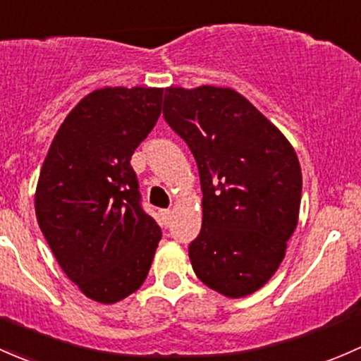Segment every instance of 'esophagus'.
I'll use <instances>...</instances> for the list:
<instances>
[{
	"label": "esophagus",
	"mask_w": 361,
	"mask_h": 361,
	"mask_svg": "<svg viewBox=\"0 0 361 361\" xmlns=\"http://www.w3.org/2000/svg\"><path fill=\"white\" fill-rule=\"evenodd\" d=\"M159 215H161V222H163V226H169V222H170V215H172V212L170 210H161L159 212Z\"/></svg>",
	"instance_id": "34e87169"
}]
</instances>
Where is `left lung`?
<instances>
[{
    "label": "left lung",
    "instance_id": "left-lung-1",
    "mask_svg": "<svg viewBox=\"0 0 361 361\" xmlns=\"http://www.w3.org/2000/svg\"><path fill=\"white\" fill-rule=\"evenodd\" d=\"M163 118L198 165L203 224L189 243L196 276L235 299L259 290L283 261L299 219L295 151L231 88H166Z\"/></svg>",
    "mask_w": 361,
    "mask_h": 361
}]
</instances>
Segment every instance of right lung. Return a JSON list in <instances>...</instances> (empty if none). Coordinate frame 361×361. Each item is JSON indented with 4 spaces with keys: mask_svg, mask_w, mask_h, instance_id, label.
Masks as SVG:
<instances>
[{
    "mask_svg": "<svg viewBox=\"0 0 361 361\" xmlns=\"http://www.w3.org/2000/svg\"><path fill=\"white\" fill-rule=\"evenodd\" d=\"M161 99V88L144 87L88 94L61 125L39 173V229L69 280L97 302L135 292L161 240L130 165Z\"/></svg>",
    "mask_w": 361,
    "mask_h": 361,
    "instance_id": "right-lung-1",
    "label": "right lung"
}]
</instances>
